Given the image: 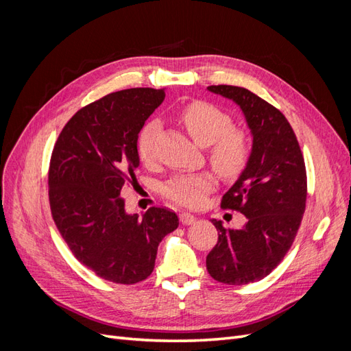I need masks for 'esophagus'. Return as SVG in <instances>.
I'll use <instances>...</instances> for the list:
<instances>
[{
	"label": "esophagus",
	"mask_w": 351,
	"mask_h": 351,
	"mask_svg": "<svg viewBox=\"0 0 351 351\" xmlns=\"http://www.w3.org/2000/svg\"><path fill=\"white\" fill-rule=\"evenodd\" d=\"M195 221H196V217L189 214V212H182V214H180V222H182L183 226H192Z\"/></svg>",
	"instance_id": "obj_1"
}]
</instances>
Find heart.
<instances>
[{
    "instance_id": "heart-1",
    "label": "heart",
    "mask_w": 351,
    "mask_h": 351,
    "mask_svg": "<svg viewBox=\"0 0 351 351\" xmlns=\"http://www.w3.org/2000/svg\"><path fill=\"white\" fill-rule=\"evenodd\" d=\"M180 120L199 146H209V161L224 177H234L246 165L250 147L246 134L234 129L231 117L215 105L192 102L180 112ZM159 123H146L137 141V152L143 162L154 159L155 139ZM215 187V180L208 173L180 174L164 186V195L186 208L202 205L206 193Z\"/></svg>"
}]
</instances>
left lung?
Here are the masks:
<instances>
[{
    "instance_id": "1",
    "label": "left lung",
    "mask_w": 351,
    "mask_h": 351,
    "mask_svg": "<svg viewBox=\"0 0 351 351\" xmlns=\"http://www.w3.org/2000/svg\"><path fill=\"white\" fill-rule=\"evenodd\" d=\"M208 90L239 105L253 137L247 164L221 202L222 208L240 210L246 224L227 230L212 219L218 243L206 256L212 278L243 285L269 275L291 247L306 208V167L280 110L244 88L218 84Z\"/></svg>"
}]
</instances>
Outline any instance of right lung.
I'll use <instances>...</instances> for the list:
<instances>
[{"label": "right lung", "instance_id": "obj_1", "mask_svg": "<svg viewBox=\"0 0 351 351\" xmlns=\"http://www.w3.org/2000/svg\"><path fill=\"white\" fill-rule=\"evenodd\" d=\"M164 98L152 88L110 93L74 114L52 151L49 205L60 234L82 265L117 284L149 277L159 243L178 227L174 212L127 214L120 197L141 162L139 133Z\"/></svg>", "mask_w": 351, "mask_h": 351}]
</instances>
